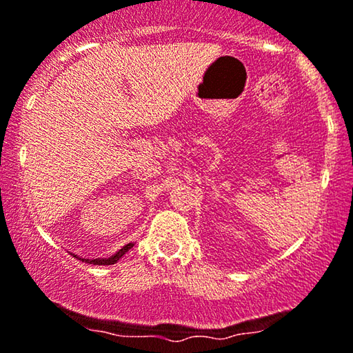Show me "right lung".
<instances>
[{
  "instance_id": "right-lung-1",
  "label": "right lung",
  "mask_w": 353,
  "mask_h": 353,
  "mask_svg": "<svg viewBox=\"0 0 353 353\" xmlns=\"http://www.w3.org/2000/svg\"><path fill=\"white\" fill-rule=\"evenodd\" d=\"M132 248H133L132 243L127 244V245H123V248L120 249L119 252H115L112 257H109V259H80V257H77V255H74V257L81 260V262H85V263H90V265H114V263H117V260L120 257H123L125 252H128V250L132 249Z\"/></svg>"
}]
</instances>
